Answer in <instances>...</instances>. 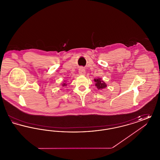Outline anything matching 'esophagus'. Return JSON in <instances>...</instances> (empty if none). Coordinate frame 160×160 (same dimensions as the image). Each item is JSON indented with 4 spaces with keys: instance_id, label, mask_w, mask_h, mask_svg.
<instances>
[{
    "instance_id": "esophagus-1",
    "label": "esophagus",
    "mask_w": 160,
    "mask_h": 160,
    "mask_svg": "<svg viewBox=\"0 0 160 160\" xmlns=\"http://www.w3.org/2000/svg\"><path fill=\"white\" fill-rule=\"evenodd\" d=\"M78 73L81 76H84L86 74V71H85V70H84V69H83V68H81L79 69V70H78Z\"/></svg>"
}]
</instances>
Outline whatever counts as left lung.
Masks as SVG:
<instances>
[{
  "label": "left lung",
  "mask_w": 160,
  "mask_h": 160,
  "mask_svg": "<svg viewBox=\"0 0 160 160\" xmlns=\"http://www.w3.org/2000/svg\"><path fill=\"white\" fill-rule=\"evenodd\" d=\"M94 82H95V86L97 87V88L98 90H102V89L106 88L107 84L101 79V78H95Z\"/></svg>",
  "instance_id": "obj_1"
}]
</instances>
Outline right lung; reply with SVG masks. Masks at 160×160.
Here are the masks:
<instances>
[{"instance_id":"right-lung-1","label":"right lung","mask_w":160,"mask_h":160,"mask_svg":"<svg viewBox=\"0 0 160 160\" xmlns=\"http://www.w3.org/2000/svg\"><path fill=\"white\" fill-rule=\"evenodd\" d=\"M63 87H64V86H67V84L65 82V81L63 82V83H62V84H61Z\"/></svg>"}]
</instances>
